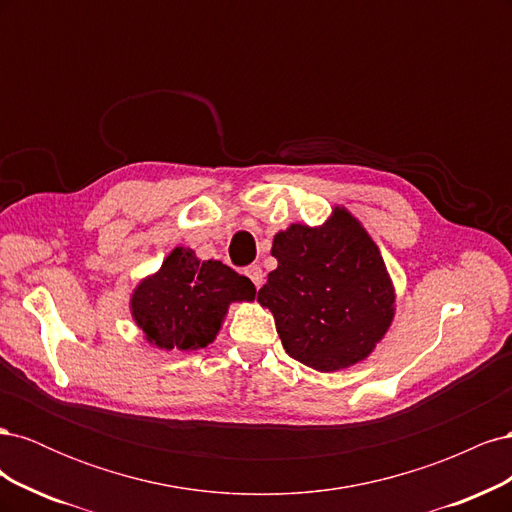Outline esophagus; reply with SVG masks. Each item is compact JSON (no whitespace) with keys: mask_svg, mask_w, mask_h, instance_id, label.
Wrapping results in <instances>:
<instances>
[{"mask_svg":"<svg viewBox=\"0 0 512 512\" xmlns=\"http://www.w3.org/2000/svg\"><path fill=\"white\" fill-rule=\"evenodd\" d=\"M245 275L250 277V280L254 282V286H256V288H260V286H262V282H265V275H262V269H260L258 265L247 267V269H245Z\"/></svg>","mask_w":512,"mask_h":512,"instance_id":"esophagus-1","label":"esophagus"}]
</instances>
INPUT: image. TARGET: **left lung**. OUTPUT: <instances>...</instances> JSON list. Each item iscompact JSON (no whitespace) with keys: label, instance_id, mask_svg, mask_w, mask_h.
Segmentation results:
<instances>
[{"label":"left lung","instance_id":"8db88e82","mask_svg":"<svg viewBox=\"0 0 512 512\" xmlns=\"http://www.w3.org/2000/svg\"><path fill=\"white\" fill-rule=\"evenodd\" d=\"M271 254L277 269L258 303L292 359L324 374L365 361L391 327L395 288L361 222L335 207L322 226L277 232Z\"/></svg>","mask_w":512,"mask_h":512}]
</instances>
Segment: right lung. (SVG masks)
I'll return each instance as SVG.
<instances>
[{
  "mask_svg": "<svg viewBox=\"0 0 512 512\" xmlns=\"http://www.w3.org/2000/svg\"><path fill=\"white\" fill-rule=\"evenodd\" d=\"M254 297L245 275L220 260H198L190 247H175L160 271L134 288L130 312L151 346L198 350L218 335L230 303Z\"/></svg>",
  "mask_w": 512,
  "mask_h": 512,
  "instance_id": "obj_1",
  "label": "right lung"
}]
</instances>
